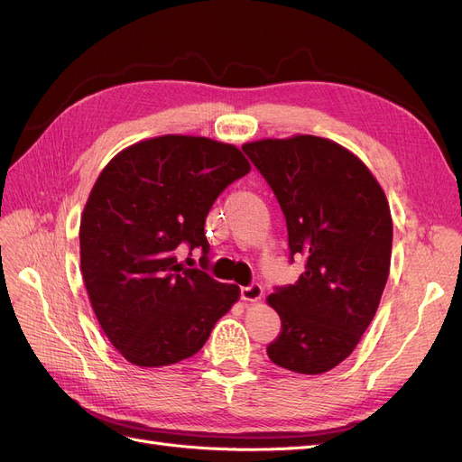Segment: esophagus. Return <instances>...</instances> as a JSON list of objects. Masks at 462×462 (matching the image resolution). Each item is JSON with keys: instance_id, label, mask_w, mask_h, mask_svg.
I'll return each instance as SVG.
<instances>
[{"instance_id": "obj_1", "label": "esophagus", "mask_w": 462, "mask_h": 462, "mask_svg": "<svg viewBox=\"0 0 462 462\" xmlns=\"http://www.w3.org/2000/svg\"><path fill=\"white\" fill-rule=\"evenodd\" d=\"M262 292H263L262 285L253 283V285H248V287H241V299L246 300V302H256V300L262 299Z\"/></svg>"}]
</instances>
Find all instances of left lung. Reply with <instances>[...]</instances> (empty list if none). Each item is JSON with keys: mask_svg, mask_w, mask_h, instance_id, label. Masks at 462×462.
Segmentation results:
<instances>
[{"mask_svg": "<svg viewBox=\"0 0 462 462\" xmlns=\"http://www.w3.org/2000/svg\"><path fill=\"white\" fill-rule=\"evenodd\" d=\"M243 150L282 206L291 262L304 258L299 282L268 297L282 318L268 356L324 374L355 351L380 304L393 243L387 199L368 167L328 138H265Z\"/></svg>", "mask_w": 462, "mask_h": 462, "instance_id": "obj_1", "label": "left lung"}]
</instances>
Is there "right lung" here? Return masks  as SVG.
<instances>
[{
	"label": "right lung",
	"instance_id": "obj_1",
	"mask_svg": "<svg viewBox=\"0 0 462 462\" xmlns=\"http://www.w3.org/2000/svg\"><path fill=\"white\" fill-rule=\"evenodd\" d=\"M250 163L239 148L165 134L119 152L97 177L80 217V270L94 314L117 351L160 368L197 355L239 287L185 268L202 250L209 208Z\"/></svg>",
	"mask_w": 462,
	"mask_h": 462
}]
</instances>
